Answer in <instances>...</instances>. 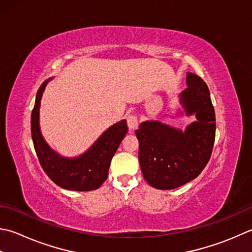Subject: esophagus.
<instances>
[{
    "instance_id": "34e87169",
    "label": "esophagus",
    "mask_w": 252,
    "mask_h": 252,
    "mask_svg": "<svg viewBox=\"0 0 252 252\" xmlns=\"http://www.w3.org/2000/svg\"><path fill=\"white\" fill-rule=\"evenodd\" d=\"M126 123L130 130H134L137 126V117L135 115H130L126 118Z\"/></svg>"
}]
</instances>
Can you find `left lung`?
Masks as SVG:
<instances>
[{"mask_svg":"<svg viewBox=\"0 0 252 252\" xmlns=\"http://www.w3.org/2000/svg\"><path fill=\"white\" fill-rule=\"evenodd\" d=\"M187 87L178 98L175 117L195 116L185 131L146 120L135 131L144 179L153 188L172 190L195 179L210 160L215 140V112L204 81L187 73ZM172 117V116H171Z\"/></svg>","mask_w":252,"mask_h":252,"instance_id":"8db88e82","label":"left lung"}]
</instances>
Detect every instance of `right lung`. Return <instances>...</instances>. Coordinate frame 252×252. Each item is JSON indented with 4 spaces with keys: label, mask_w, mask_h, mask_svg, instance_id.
Segmentation results:
<instances>
[{
    "label": "right lung",
    "mask_w": 252,
    "mask_h": 252,
    "mask_svg": "<svg viewBox=\"0 0 252 252\" xmlns=\"http://www.w3.org/2000/svg\"><path fill=\"white\" fill-rule=\"evenodd\" d=\"M52 78L44 81L38 90L32 112V136L39 161L49 178L61 188L73 191L96 190L107 179L112 157L126 134V120L108 127L83 154L76 157L60 155L43 139L39 122L41 98Z\"/></svg>",
    "instance_id": "right-lung-1"
}]
</instances>
